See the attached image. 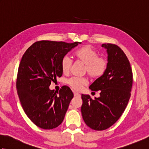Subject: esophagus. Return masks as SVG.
<instances>
[{
	"label": "esophagus",
	"mask_w": 149,
	"mask_h": 149,
	"mask_svg": "<svg viewBox=\"0 0 149 149\" xmlns=\"http://www.w3.org/2000/svg\"><path fill=\"white\" fill-rule=\"evenodd\" d=\"M74 97H81V95L78 93L74 92Z\"/></svg>",
	"instance_id": "esophagus-1"
}]
</instances>
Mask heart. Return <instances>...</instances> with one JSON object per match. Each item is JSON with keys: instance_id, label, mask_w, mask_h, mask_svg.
<instances>
[{"instance_id": "1", "label": "heart", "mask_w": 149, "mask_h": 149, "mask_svg": "<svg viewBox=\"0 0 149 149\" xmlns=\"http://www.w3.org/2000/svg\"><path fill=\"white\" fill-rule=\"evenodd\" d=\"M74 57L79 61L85 65L84 72L93 79L100 77L104 74L108 66L106 58L99 56L95 50L89 45L79 49L74 53ZM72 60L68 56L63 57L61 62V68L63 74H67L70 70ZM67 83L72 89L80 91L87 84L86 79L83 77H72L67 81Z\"/></svg>"}]
</instances>
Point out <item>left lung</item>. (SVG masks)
<instances>
[{
  "label": "left lung",
  "instance_id": "obj_1",
  "mask_svg": "<svg viewBox=\"0 0 149 149\" xmlns=\"http://www.w3.org/2000/svg\"><path fill=\"white\" fill-rule=\"evenodd\" d=\"M102 47L107 50L108 66L89 87L91 91H100V97L93 100L89 95H81L83 118L96 131L105 130L119 119L130 99L132 85L131 65L123 50L111 43Z\"/></svg>",
  "mask_w": 149,
  "mask_h": 149
}]
</instances>
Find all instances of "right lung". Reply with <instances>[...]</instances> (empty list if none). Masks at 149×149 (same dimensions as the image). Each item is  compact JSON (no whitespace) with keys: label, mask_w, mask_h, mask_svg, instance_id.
I'll return each instance as SVG.
<instances>
[{"label":"right lung","mask_w":149,"mask_h":149,"mask_svg":"<svg viewBox=\"0 0 149 149\" xmlns=\"http://www.w3.org/2000/svg\"><path fill=\"white\" fill-rule=\"evenodd\" d=\"M81 42L42 40L27 49L18 67L17 89L25 113L34 124L52 129L61 124L74 97L68 86L50 90L51 81L61 77L63 57Z\"/></svg>","instance_id":"right-lung-1"}]
</instances>
